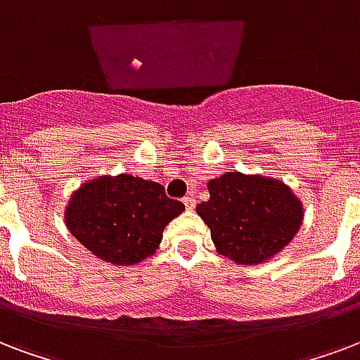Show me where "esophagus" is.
<instances>
[{
    "label": "esophagus",
    "mask_w": 360,
    "mask_h": 360,
    "mask_svg": "<svg viewBox=\"0 0 360 360\" xmlns=\"http://www.w3.org/2000/svg\"><path fill=\"white\" fill-rule=\"evenodd\" d=\"M183 204H185L186 210H194V207H196V200L191 198V196H186V198H183Z\"/></svg>",
    "instance_id": "esophagus-1"
}]
</instances>
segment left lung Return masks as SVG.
Listing matches in <instances>:
<instances>
[{"mask_svg": "<svg viewBox=\"0 0 360 360\" xmlns=\"http://www.w3.org/2000/svg\"><path fill=\"white\" fill-rule=\"evenodd\" d=\"M210 200L196 205L217 253L236 264L259 266L289 245L304 221V205L276 177L226 172L207 183Z\"/></svg>", "mask_w": 360, "mask_h": 360, "instance_id": "8db88e82", "label": "left lung"}]
</instances>
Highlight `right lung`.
Segmentation results:
<instances>
[{
    "label": "right lung",
    "mask_w": 360,
    "mask_h": 360,
    "mask_svg": "<svg viewBox=\"0 0 360 360\" xmlns=\"http://www.w3.org/2000/svg\"><path fill=\"white\" fill-rule=\"evenodd\" d=\"M185 211L164 186L130 174L84 181L65 204L64 223L82 247L103 262L131 266L160 247L162 232Z\"/></svg>",
    "instance_id": "right-lung-1"
}]
</instances>
